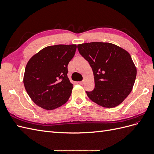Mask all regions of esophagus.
<instances>
[{"mask_svg":"<svg viewBox=\"0 0 154 154\" xmlns=\"http://www.w3.org/2000/svg\"><path fill=\"white\" fill-rule=\"evenodd\" d=\"M79 83H80V85H83V83H84V80H82V81H81V82H79Z\"/></svg>","mask_w":154,"mask_h":154,"instance_id":"obj_1","label":"esophagus"}]
</instances>
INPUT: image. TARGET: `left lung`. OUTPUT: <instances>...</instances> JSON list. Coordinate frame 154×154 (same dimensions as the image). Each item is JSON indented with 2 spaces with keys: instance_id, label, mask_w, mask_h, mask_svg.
Returning <instances> with one entry per match:
<instances>
[{
  "instance_id": "obj_1",
  "label": "left lung",
  "mask_w": 154,
  "mask_h": 154,
  "mask_svg": "<svg viewBox=\"0 0 154 154\" xmlns=\"http://www.w3.org/2000/svg\"><path fill=\"white\" fill-rule=\"evenodd\" d=\"M79 53L90 64L94 89L86 91L92 101L101 106L119 105L132 91L137 70L127 51L113 44L91 42L78 45Z\"/></svg>"
}]
</instances>
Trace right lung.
I'll return each instance as SVG.
<instances>
[{"label":"right lung","instance_id":"add662e5","mask_svg":"<svg viewBox=\"0 0 154 154\" xmlns=\"http://www.w3.org/2000/svg\"><path fill=\"white\" fill-rule=\"evenodd\" d=\"M76 45H55L42 49L27 62L24 84L34 103L45 110L66 103L73 85L67 77L69 62Z\"/></svg>","mask_w":154,"mask_h":154}]
</instances>
